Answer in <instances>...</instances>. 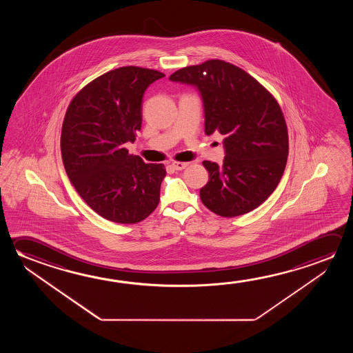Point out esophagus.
<instances>
[{"instance_id":"esophagus-1","label":"esophagus","mask_w":353,"mask_h":353,"mask_svg":"<svg viewBox=\"0 0 353 353\" xmlns=\"http://www.w3.org/2000/svg\"><path fill=\"white\" fill-rule=\"evenodd\" d=\"M188 165H190L188 162H172V168H174V170H177V171H181V170H185V168H187Z\"/></svg>"}]
</instances>
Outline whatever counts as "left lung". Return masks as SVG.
I'll use <instances>...</instances> for the list:
<instances>
[{
  "instance_id": "obj_1",
  "label": "left lung",
  "mask_w": 353,
  "mask_h": 353,
  "mask_svg": "<svg viewBox=\"0 0 353 353\" xmlns=\"http://www.w3.org/2000/svg\"><path fill=\"white\" fill-rule=\"evenodd\" d=\"M170 80L199 90L205 134L224 137L223 165L203 161L209 172L199 192L203 204L224 218L257 208L287 165L288 130L277 99L246 71L218 59L177 70Z\"/></svg>"
}]
</instances>
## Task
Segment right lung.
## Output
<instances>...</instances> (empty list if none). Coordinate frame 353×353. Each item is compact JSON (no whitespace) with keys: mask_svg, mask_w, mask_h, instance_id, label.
Returning <instances> with one entry per match:
<instances>
[{"mask_svg":"<svg viewBox=\"0 0 353 353\" xmlns=\"http://www.w3.org/2000/svg\"><path fill=\"white\" fill-rule=\"evenodd\" d=\"M163 76L139 66L112 70L87 83L68 107L60 138L65 171L104 219L135 224L159 204L165 166L145 163L124 144L141 128L145 90Z\"/></svg>","mask_w":353,"mask_h":353,"instance_id":"add662e5","label":"right lung"}]
</instances>
